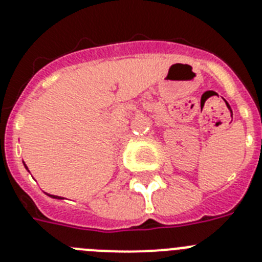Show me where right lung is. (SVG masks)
Returning <instances> with one entry per match:
<instances>
[{
  "label": "right lung",
  "instance_id": "add662e5",
  "mask_svg": "<svg viewBox=\"0 0 262 262\" xmlns=\"http://www.w3.org/2000/svg\"><path fill=\"white\" fill-rule=\"evenodd\" d=\"M24 166H25V168H26V170H28V172H29V169H28V166H26V165H25V162H24ZM46 194H48V193H46ZM48 195H49V197H52V199L62 200V197H58V195H53V194H48Z\"/></svg>",
  "mask_w": 262,
  "mask_h": 262
}]
</instances>
